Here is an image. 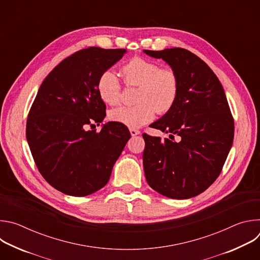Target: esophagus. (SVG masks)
<instances>
[{
    "instance_id": "34e87169",
    "label": "esophagus",
    "mask_w": 260,
    "mask_h": 260,
    "mask_svg": "<svg viewBox=\"0 0 260 260\" xmlns=\"http://www.w3.org/2000/svg\"><path fill=\"white\" fill-rule=\"evenodd\" d=\"M129 132H131V135H132L133 137L138 136V135H140V134H141V132H140V131H138V129H136V128H131V129H129Z\"/></svg>"
}]
</instances>
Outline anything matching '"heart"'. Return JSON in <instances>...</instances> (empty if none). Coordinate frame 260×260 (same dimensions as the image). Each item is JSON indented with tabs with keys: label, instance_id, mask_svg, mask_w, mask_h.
<instances>
[{
	"label": "heart",
	"instance_id": "heart-1",
	"mask_svg": "<svg viewBox=\"0 0 260 260\" xmlns=\"http://www.w3.org/2000/svg\"><path fill=\"white\" fill-rule=\"evenodd\" d=\"M127 85L139 86L135 106H120L110 111L112 121L129 128L141 127L153 120L156 110L166 113L174 106L179 91L176 73L170 68H159L155 61L135 57L121 69ZM98 92L107 104L115 105L121 99V85L116 74L104 71L98 79Z\"/></svg>",
	"mask_w": 260,
	"mask_h": 260
}]
</instances>
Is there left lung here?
<instances>
[{
  "instance_id": "obj_1",
  "label": "left lung",
  "mask_w": 260,
  "mask_h": 260,
  "mask_svg": "<svg viewBox=\"0 0 260 260\" xmlns=\"http://www.w3.org/2000/svg\"><path fill=\"white\" fill-rule=\"evenodd\" d=\"M143 52L165 60L179 82L174 106L151 124L172 139L143 134L146 180L170 199L197 197L217 179L233 146L235 124L224 89L210 67L186 49Z\"/></svg>"
}]
</instances>
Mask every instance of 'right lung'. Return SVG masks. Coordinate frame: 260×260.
<instances>
[{
	"mask_svg": "<svg viewBox=\"0 0 260 260\" xmlns=\"http://www.w3.org/2000/svg\"><path fill=\"white\" fill-rule=\"evenodd\" d=\"M125 49L89 47L64 58L42 82L26 122V140L44 179L72 197L89 196L108 183L131 138L125 125L103 122L106 105L98 92L101 74ZM95 126V125H94Z\"/></svg>",
	"mask_w": 260,
	"mask_h": 260,
	"instance_id": "1",
	"label": "right lung"
}]
</instances>
